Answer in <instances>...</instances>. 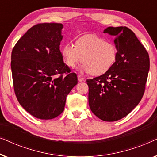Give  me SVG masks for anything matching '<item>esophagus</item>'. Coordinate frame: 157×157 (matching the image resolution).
<instances>
[{"label": "esophagus", "mask_w": 157, "mask_h": 157, "mask_svg": "<svg viewBox=\"0 0 157 157\" xmlns=\"http://www.w3.org/2000/svg\"><path fill=\"white\" fill-rule=\"evenodd\" d=\"M78 80L81 82V81H84V78L82 76H81V75H78Z\"/></svg>", "instance_id": "1"}]
</instances>
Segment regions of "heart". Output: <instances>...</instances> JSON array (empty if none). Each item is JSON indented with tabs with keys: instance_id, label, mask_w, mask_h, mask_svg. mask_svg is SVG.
Segmentation results:
<instances>
[{
	"instance_id": "obj_1",
	"label": "heart",
	"mask_w": 157,
	"mask_h": 157,
	"mask_svg": "<svg viewBox=\"0 0 157 157\" xmlns=\"http://www.w3.org/2000/svg\"><path fill=\"white\" fill-rule=\"evenodd\" d=\"M61 56L68 67L74 68L82 61L80 71L100 76L108 71L115 63L117 47L112 42L98 36H83L75 42L66 44L61 48Z\"/></svg>"
}]
</instances>
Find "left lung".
Masks as SVG:
<instances>
[{
    "instance_id": "obj_1",
    "label": "left lung",
    "mask_w": 157,
    "mask_h": 157,
    "mask_svg": "<svg viewBox=\"0 0 157 157\" xmlns=\"http://www.w3.org/2000/svg\"><path fill=\"white\" fill-rule=\"evenodd\" d=\"M104 33L116 36L117 56L108 71L87 79L92 112L105 121L127 116L140 102L149 70V53L135 33L126 26L108 27Z\"/></svg>"
}]
</instances>
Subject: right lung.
<instances>
[{
  "mask_svg": "<svg viewBox=\"0 0 157 157\" xmlns=\"http://www.w3.org/2000/svg\"><path fill=\"white\" fill-rule=\"evenodd\" d=\"M63 27L54 23L33 25L12 51L10 66L17 99L37 119H52L61 114L66 96L78 83L76 74L63 63L60 51Z\"/></svg>",
  "mask_w": 157,
  "mask_h": 157,
  "instance_id": "add662e5",
  "label": "right lung"
}]
</instances>
